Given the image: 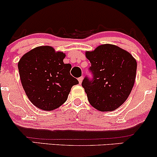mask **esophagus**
<instances>
[{"label":"esophagus","mask_w":157,"mask_h":157,"mask_svg":"<svg viewBox=\"0 0 157 157\" xmlns=\"http://www.w3.org/2000/svg\"><path fill=\"white\" fill-rule=\"evenodd\" d=\"M82 80H83V77H79V78H78L79 83H80V84L82 83Z\"/></svg>","instance_id":"34e87169"}]
</instances>
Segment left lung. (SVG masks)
I'll list each match as a JSON object with an SVG mask.
<instances>
[{
  "label": "left lung",
  "mask_w": 157,
  "mask_h": 157,
  "mask_svg": "<svg viewBox=\"0 0 157 157\" xmlns=\"http://www.w3.org/2000/svg\"><path fill=\"white\" fill-rule=\"evenodd\" d=\"M91 63L92 80L86 77L82 86L94 109L111 111L125 102L134 85L136 61L129 52L111 44L100 45L86 52Z\"/></svg>",
  "instance_id": "left-lung-1"
}]
</instances>
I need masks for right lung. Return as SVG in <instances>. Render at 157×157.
<instances>
[{
	"instance_id": "right-lung-1",
	"label": "right lung",
	"mask_w": 157,
	"mask_h": 157,
	"mask_svg": "<svg viewBox=\"0 0 157 157\" xmlns=\"http://www.w3.org/2000/svg\"><path fill=\"white\" fill-rule=\"evenodd\" d=\"M63 52L52 46L36 47L19 60L23 88L30 101L44 111L57 109L67 100L71 87L79 83L70 75L71 64H65Z\"/></svg>"
}]
</instances>
